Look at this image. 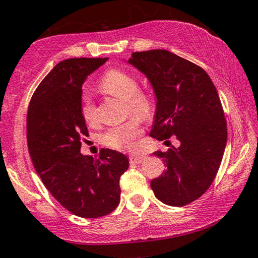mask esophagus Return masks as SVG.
Here are the masks:
<instances>
[{
  "mask_svg": "<svg viewBox=\"0 0 258 258\" xmlns=\"http://www.w3.org/2000/svg\"><path fill=\"white\" fill-rule=\"evenodd\" d=\"M144 159H146L144 155H131L130 156V162L131 164H141Z\"/></svg>",
  "mask_w": 258,
  "mask_h": 258,
  "instance_id": "esophagus-1",
  "label": "esophagus"
}]
</instances>
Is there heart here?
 <instances>
[{"label": "heart", "mask_w": 258, "mask_h": 258, "mask_svg": "<svg viewBox=\"0 0 258 258\" xmlns=\"http://www.w3.org/2000/svg\"><path fill=\"white\" fill-rule=\"evenodd\" d=\"M100 88L105 93L125 100L127 114L146 119L152 112V100L143 92H138L137 80L128 73L112 69L104 75L100 81ZM81 114L87 123L96 121V108L88 97H84L81 104ZM138 117L130 120L123 125L108 130L102 137L103 144L116 150H132L142 135V127Z\"/></svg>", "instance_id": "b5f03b06"}]
</instances>
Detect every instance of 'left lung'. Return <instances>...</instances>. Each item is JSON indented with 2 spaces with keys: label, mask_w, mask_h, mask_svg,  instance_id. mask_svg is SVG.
<instances>
[{
  "label": "left lung",
  "mask_w": 258,
  "mask_h": 258,
  "mask_svg": "<svg viewBox=\"0 0 258 258\" xmlns=\"http://www.w3.org/2000/svg\"><path fill=\"white\" fill-rule=\"evenodd\" d=\"M127 63L146 75L155 94L150 136L179 141L166 153H153L164 159L166 171L150 186L166 205H188L212 184L226 149L227 122L217 90L205 70L166 49L135 52Z\"/></svg>",
  "instance_id": "1"
}]
</instances>
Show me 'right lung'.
Listing matches in <instances>:
<instances>
[{
    "instance_id": "add662e5",
    "label": "right lung",
    "mask_w": 258,
    "mask_h": 258,
    "mask_svg": "<svg viewBox=\"0 0 258 258\" xmlns=\"http://www.w3.org/2000/svg\"><path fill=\"white\" fill-rule=\"evenodd\" d=\"M108 58H72L55 65L30 100L26 136L32 164L54 199L72 214L97 218L120 203V177L128 168L122 153L80 152L88 135L81 114L82 85Z\"/></svg>"
}]
</instances>
